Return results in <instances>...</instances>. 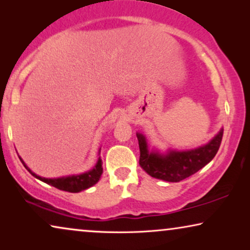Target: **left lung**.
Here are the masks:
<instances>
[{"label":"left lung","mask_w":250,"mask_h":250,"mask_svg":"<svg viewBox=\"0 0 250 250\" xmlns=\"http://www.w3.org/2000/svg\"><path fill=\"white\" fill-rule=\"evenodd\" d=\"M136 138L140 148V166L155 179L180 182L211 162L221 146L223 127L206 145L189 150L167 149L162 152L156 148L150 149L142 133H136Z\"/></svg>","instance_id":"8db88e82"}]
</instances>
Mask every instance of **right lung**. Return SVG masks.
<instances>
[{"mask_svg":"<svg viewBox=\"0 0 250 250\" xmlns=\"http://www.w3.org/2000/svg\"><path fill=\"white\" fill-rule=\"evenodd\" d=\"M99 153H100V150H99ZM19 159L20 162L23 164L25 168L28 170L34 177L41 180L44 183L50 184V186L57 188V189L62 190V191H68V192H73V193L81 192V191L86 190L88 188L93 187L94 184H97L99 182V180H100V177L102 175V172H104V168H102V160L100 157H99L98 162L94 165L93 168L87 170V172L77 174V175L57 177V179H46V177H42L32 172V169L26 165L25 162H23L20 157Z\"/></svg>","mask_w":250,"mask_h":250,"instance_id":"1","label":"right lung"}]
</instances>
